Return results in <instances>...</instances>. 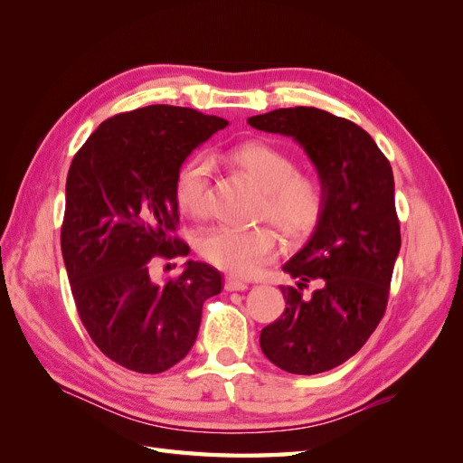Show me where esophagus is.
Returning a JSON list of instances; mask_svg holds the SVG:
<instances>
[{
    "label": "esophagus",
    "mask_w": 463,
    "mask_h": 463,
    "mask_svg": "<svg viewBox=\"0 0 463 463\" xmlns=\"http://www.w3.org/2000/svg\"><path fill=\"white\" fill-rule=\"evenodd\" d=\"M223 288H226V291H245L249 286L245 282H241V279H235V278L228 276L226 282H223Z\"/></svg>",
    "instance_id": "obj_1"
}]
</instances>
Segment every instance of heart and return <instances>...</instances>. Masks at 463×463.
Segmentation results:
<instances>
[{
  "label": "heart",
  "mask_w": 463,
  "mask_h": 463,
  "mask_svg": "<svg viewBox=\"0 0 463 463\" xmlns=\"http://www.w3.org/2000/svg\"><path fill=\"white\" fill-rule=\"evenodd\" d=\"M232 160L264 191L262 214L291 240L309 235L325 210V189L313 175L298 174L289 154L272 145L250 141L232 150ZM213 160L197 154L179 165L175 174L177 204L191 216H204ZM278 235L269 226L233 228L214 226L203 232L201 255L233 276L257 274L278 253Z\"/></svg>",
  "instance_id": "obj_1"
}]
</instances>
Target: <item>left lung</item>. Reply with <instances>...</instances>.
<instances>
[{"label":"left lung","mask_w":463,"mask_h":463,"mask_svg":"<svg viewBox=\"0 0 463 463\" xmlns=\"http://www.w3.org/2000/svg\"><path fill=\"white\" fill-rule=\"evenodd\" d=\"M250 128L291 137L317 167L325 210L313 235L282 269L286 311L260 332L276 367L317 374L342 365L381 322L402 237L394 174L373 137L318 108H279L249 118ZM309 281L317 289L309 298Z\"/></svg>","instance_id":"8db88e82"}]
</instances>
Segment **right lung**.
<instances>
[{
  "mask_svg": "<svg viewBox=\"0 0 463 463\" xmlns=\"http://www.w3.org/2000/svg\"><path fill=\"white\" fill-rule=\"evenodd\" d=\"M228 121L179 106H146L100 123L67 174L61 255L79 317L92 342L118 365L164 373L197 340L203 305L222 276L187 260L156 284L152 257H185L175 174L189 154Z\"/></svg>",
  "mask_w": 463,
  "mask_h": 463,
  "instance_id": "1",
  "label": "right lung"
}]
</instances>
